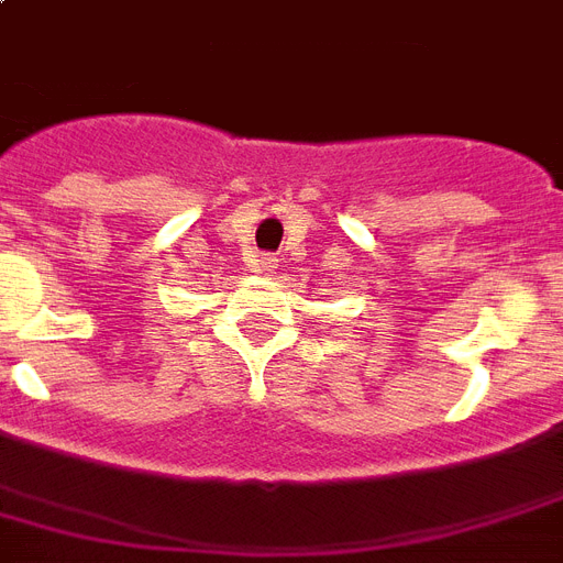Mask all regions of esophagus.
Returning <instances> with one entry per match:
<instances>
[{"mask_svg":"<svg viewBox=\"0 0 563 563\" xmlns=\"http://www.w3.org/2000/svg\"><path fill=\"white\" fill-rule=\"evenodd\" d=\"M256 272L274 277V274H277V260H274V256H260V260H256Z\"/></svg>","mask_w":563,"mask_h":563,"instance_id":"esophagus-1","label":"esophagus"}]
</instances>
